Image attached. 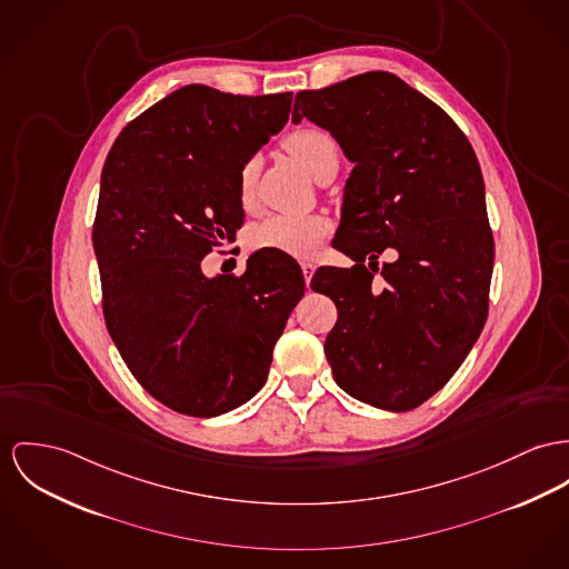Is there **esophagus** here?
Segmentation results:
<instances>
[{
  "label": "esophagus",
  "mask_w": 569,
  "mask_h": 569,
  "mask_svg": "<svg viewBox=\"0 0 569 569\" xmlns=\"http://www.w3.org/2000/svg\"><path fill=\"white\" fill-rule=\"evenodd\" d=\"M301 270H303V277H306L307 288H309V281H311V277H313L316 263L309 262V260H303V262H301Z\"/></svg>",
  "instance_id": "obj_1"
}]
</instances>
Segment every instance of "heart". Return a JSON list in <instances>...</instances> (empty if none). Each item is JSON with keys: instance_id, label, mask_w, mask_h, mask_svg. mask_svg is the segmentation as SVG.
<instances>
[{"instance_id": "obj_1", "label": "heart", "mask_w": 569, "mask_h": 569, "mask_svg": "<svg viewBox=\"0 0 569 569\" xmlns=\"http://www.w3.org/2000/svg\"><path fill=\"white\" fill-rule=\"evenodd\" d=\"M286 151L297 158L311 176H318L322 164L338 158V142L320 128H299L283 138ZM256 190V160H247L238 171V197L249 206ZM331 233V220L311 217H272L253 231V244L292 258H311L325 238Z\"/></svg>"}]
</instances>
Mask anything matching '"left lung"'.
<instances>
[{"label":"left lung","instance_id":"8db88e82","mask_svg":"<svg viewBox=\"0 0 569 569\" xmlns=\"http://www.w3.org/2000/svg\"><path fill=\"white\" fill-rule=\"evenodd\" d=\"M303 117L355 164L333 242L357 263L311 279L338 307L325 340L333 379L366 405L411 411L450 381L487 320L493 236L477 153L438 103L388 71L297 92L292 121ZM388 246L399 260L375 284Z\"/></svg>","mask_w":569,"mask_h":569}]
</instances>
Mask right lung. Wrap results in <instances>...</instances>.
<instances>
[{"label":"right lung","mask_w":569,"mask_h":569,"mask_svg":"<svg viewBox=\"0 0 569 569\" xmlns=\"http://www.w3.org/2000/svg\"><path fill=\"white\" fill-rule=\"evenodd\" d=\"M292 92L190 84L114 140L92 222L108 333L133 379L177 413L214 418L262 390L306 281L286 253L206 279L201 260L244 222L238 171L288 123Z\"/></svg>","instance_id":"1"}]
</instances>
